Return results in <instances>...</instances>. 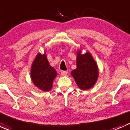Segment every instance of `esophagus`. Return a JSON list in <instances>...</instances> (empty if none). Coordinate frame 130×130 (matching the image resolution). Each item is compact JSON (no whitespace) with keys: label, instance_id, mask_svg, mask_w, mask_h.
I'll use <instances>...</instances> for the list:
<instances>
[{"label":"esophagus","instance_id":"34e87169","mask_svg":"<svg viewBox=\"0 0 130 130\" xmlns=\"http://www.w3.org/2000/svg\"><path fill=\"white\" fill-rule=\"evenodd\" d=\"M67 71H63V70H62V71H61V75H67Z\"/></svg>","mask_w":130,"mask_h":130}]
</instances>
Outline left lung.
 Instances as JSON below:
<instances>
[{
  "mask_svg": "<svg viewBox=\"0 0 130 130\" xmlns=\"http://www.w3.org/2000/svg\"><path fill=\"white\" fill-rule=\"evenodd\" d=\"M77 69L72 71L77 86L82 90L91 88L97 80L98 69L97 64L89 53L81 55L78 52L77 57Z\"/></svg>",
  "mask_w": 130,
  "mask_h": 130,
  "instance_id": "1",
  "label": "left lung"
}]
</instances>
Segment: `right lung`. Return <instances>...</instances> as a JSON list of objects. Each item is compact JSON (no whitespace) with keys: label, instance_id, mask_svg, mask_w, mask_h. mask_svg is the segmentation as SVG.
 Instances as JSON below:
<instances>
[{"label":"right lung","instance_id":"obj_1","mask_svg":"<svg viewBox=\"0 0 130 130\" xmlns=\"http://www.w3.org/2000/svg\"><path fill=\"white\" fill-rule=\"evenodd\" d=\"M31 76L34 84L44 91L52 89L57 72L50 65L46 55L39 53L32 63Z\"/></svg>","mask_w":130,"mask_h":130}]
</instances>
